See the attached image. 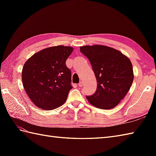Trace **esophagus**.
Here are the masks:
<instances>
[{
	"instance_id": "esophagus-1",
	"label": "esophagus",
	"mask_w": 156,
	"mask_h": 156,
	"mask_svg": "<svg viewBox=\"0 0 156 156\" xmlns=\"http://www.w3.org/2000/svg\"><path fill=\"white\" fill-rule=\"evenodd\" d=\"M83 85H84V82H82V81H81V82H80V83L78 84V87H83Z\"/></svg>"
}]
</instances>
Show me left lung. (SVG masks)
Instances as JSON below:
<instances>
[{
	"mask_svg": "<svg viewBox=\"0 0 156 156\" xmlns=\"http://www.w3.org/2000/svg\"><path fill=\"white\" fill-rule=\"evenodd\" d=\"M80 51L90 61L97 81V90L87 97L98 108L115 107L130 89L133 81V66L121 51L102 45H85Z\"/></svg>",
	"mask_w": 156,
	"mask_h": 156,
	"instance_id": "left-lung-1",
	"label": "left lung"
}]
</instances>
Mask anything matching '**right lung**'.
<instances>
[{"label": "right lung", "mask_w": 156, "mask_h": 156, "mask_svg": "<svg viewBox=\"0 0 156 156\" xmlns=\"http://www.w3.org/2000/svg\"><path fill=\"white\" fill-rule=\"evenodd\" d=\"M74 48L58 45L42 49L23 66L22 82L35 106L53 110L64 103L71 86V71L66 61Z\"/></svg>", "instance_id": "obj_1"}]
</instances>
